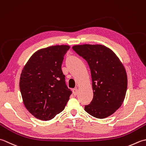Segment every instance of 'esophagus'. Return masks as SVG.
<instances>
[{
  "mask_svg": "<svg viewBox=\"0 0 146 146\" xmlns=\"http://www.w3.org/2000/svg\"><path fill=\"white\" fill-rule=\"evenodd\" d=\"M72 92H73V94H74V96H76L77 93H78V90H77V88L74 89V90H72Z\"/></svg>",
  "mask_w": 146,
  "mask_h": 146,
  "instance_id": "1",
  "label": "esophagus"
}]
</instances>
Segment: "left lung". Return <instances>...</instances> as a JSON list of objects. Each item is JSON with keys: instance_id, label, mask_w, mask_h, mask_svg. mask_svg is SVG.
<instances>
[{"instance_id": "obj_1", "label": "left lung", "mask_w": 146, "mask_h": 146, "mask_svg": "<svg viewBox=\"0 0 146 146\" xmlns=\"http://www.w3.org/2000/svg\"><path fill=\"white\" fill-rule=\"evenodd\" d=\"M72 49L87 61L91 70L93 98L85 111L97 118L111 115L124 101L127 76L115 53L102 44L74 45Z\"/></svg>"}]
</instances>
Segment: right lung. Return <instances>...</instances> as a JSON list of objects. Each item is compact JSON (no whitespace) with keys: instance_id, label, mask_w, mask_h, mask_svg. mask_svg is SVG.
I'll return each mask as SVG.
<instances>
[{"instance_id":"add662e5","label":"right lung","mask_w":146,"mask_h":146,"mask_svg":"<svg viewBox=\"0 0 146 146\" xmlns=\"http://www.w3.org/2000/svg\"><path fill=\"white\" fill-rule=\"evenodd\" d=\"M68 45L52 46L34 53L21 74L23 103L39 120H52L64 110L72 94L61 69Z\"/></svg>"}]
</instances>
